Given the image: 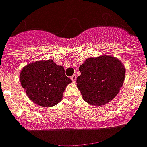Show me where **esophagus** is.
Masks as SVG:
<instances>
[{"label":"esophagus","instance_id":"1","mask_svg":"<svg viewBox=\"0 0 147 147\" xmlns=\"http://www.w3.org/2000/svg\"><path fill=\"white\" fill-rule=\"evenodd\" d=\"M76 79H77V76L75 74H74L73 76H71V80L73 81V82H76Z\"/></svg>","mask_w":147,"mask_h":147}]
</instances>
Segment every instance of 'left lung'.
I'll return each mask as SVG.
<instances>
[{"instance_id":"8db88e82","label":"left lung","mask_w":147,"mask_h":147,"mask_svg":"<svg viewBox=\"0 0 147 147\" xmlns=\"http://www.w3.org/2000/svg\"><path fill=\"white\" fill-rule=\"evenodd\" d=\"M81 75L77 78V87L83 100L92 105L110 102L119 92L125 79V68L114 56L101 55L88 58L79 66Z\"/></svg>"}]
</instances>
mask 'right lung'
<instances>
[{"mask_svg": "<svg viewBox=\"0 0 147 147\" xmlns=\"http://www.w3.org/2000/svg\"><path fill=\"white\" fill-rule=\"evenodd\" d=\"M20 82L28 98L35 104L51 107L60 102L66 86L72 81L65 69L53 59L39 60L23 68Z\"/></svg>", "mask_w": 147, "mask_h": 147, "instance_id": "obj_1", "label": "right lung"}]
</instances>
